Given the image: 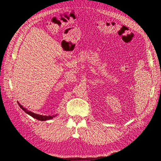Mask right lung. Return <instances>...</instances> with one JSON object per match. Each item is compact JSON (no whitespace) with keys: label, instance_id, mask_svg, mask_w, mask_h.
<instances>
[{"label":"right lung","instance_id":"right-lung-1","mask_svg":"<svg viewBox=\"0 0 161 161\" xmlns=\"http://www.w3.org/2000/svg\"><path fill=\"white\" fill-rule=\"evenodd\" d=\"M19 106H20V107L21 108L23 109V110L26 113V114H28V115H31L32 117L34 118L39 119V120L45 121V120H47V119H52V118H53L54 117V116H55V115H52V116H51V115H48V116H47V115H42L36 114H35V113H32V112H31V111H28V110H26V109H25V108H23V106L20 105L19 103Z\"/></svg>","mask_w":161,"mask_h":161}]
</instances>
